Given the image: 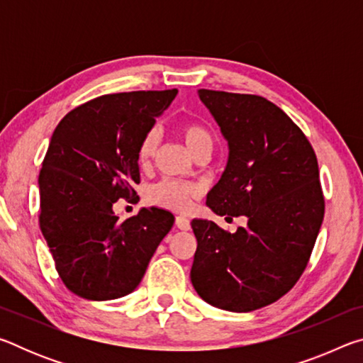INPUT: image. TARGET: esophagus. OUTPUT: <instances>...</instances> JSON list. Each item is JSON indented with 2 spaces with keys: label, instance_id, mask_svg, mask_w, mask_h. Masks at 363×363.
Returning a JSON list of instances; mask_svg holds the SVG:
<instances>
[{
  "label": "esophagus",
  "instance_id": "esophagus-1",
  "mask_svg": "<svg viewBox=\"0 0 363 363\" xmlns=\"http://www.w3.org/2000/svg\"><path fill=\"white\" fill-rule=\"evenodd\" d=\"M176 225H177V229H181V230H189L190 229V220L187 218H184V216H177L176 218Z\"/></svg>",
  "mask_w": 363,
  "mask_h": 363
}]
</instances>
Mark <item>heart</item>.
I'll list each match as a JSON object with an SVG mask.
<instances>
[{"label":"heart","mask_w":363,"mask_h":363,"mask_svg":"<svg viewBox=\"0 0 363 363\" xmlns=\"http://www.w3.org/2000/svg\"><path fill=\"white\" fill-rule=\"evenodd\" d=\"M179 136L192 155L199 153L200 150L213 149V138L210 131L201 125H196V123H184L179 128ZM157 147L158 134L155 131L147 133L144 139L140 140L138 149V162L140 167H149L153 155H155L157 152ZM200 194V187L194 186V184L164 179L149 189V192H147V200H149L152 205L164 208V210L184 213L190 210L194 200L199 199Z\"/></svg>","instance_id":"heart-1"}]
</instances>
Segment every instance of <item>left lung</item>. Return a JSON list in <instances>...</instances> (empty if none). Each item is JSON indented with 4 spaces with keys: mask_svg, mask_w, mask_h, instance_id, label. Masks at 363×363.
<instances>
[{
    "mask_svg": "<svg viewBox=\"0 0 363 363\" xmlns=\"http://www.w3.org/2000/svg\"><path fill=\"white\" fill-rule=\"evenodd\" d=\"M227 140L225 168L206 206L247 225L225 232L192 219L190 280L205 303L251 312L280 299L306 269L323 220L315 153L303 131L261 96L199 89Z\"/></svg>",
    "mask_w": 363,
    "mask_h": 363,
    "instance_id": "1",
    "label": "left lung"
}]
</instances>
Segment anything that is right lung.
I'll use <instances>...</instances> for the list:
<instances>
[{
  "label": "right lung",
  "mask_w": 363,
  "mask_h": 363,
  "mask_svg": "<svg viewBox=\"0 0 363 363\" xmlns=\"http://www.w3.org/2000/svg\"><path fill=\"white\" fill-rule=\"evenodd\" d=\"M177 89L97 97L67 113L52 133L38 177L40 227L60 280L89 301L139 286L174 224L163 208H140L120 223L118 199L140 182L138 149Z\"/></svg>",
  "instance_id": "1"
}]
</instances>
